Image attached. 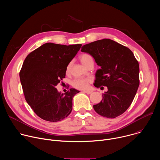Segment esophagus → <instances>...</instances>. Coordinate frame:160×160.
<instances>
[{"label":"esophagus","instance_id":"34e87169","mask_svg":"<svg viewBox=\"0 0 160 160\" xmlns=\"http://www.w3.org/2000/svg\"><path fill=\"white\" fill-rule=\"evenodd\" d=\"M83 92L87 93L88 94H91V93L92 92V90H84V91H83Z\"/></svg>","mask_w":160,"mask_h":160}]
</instances>
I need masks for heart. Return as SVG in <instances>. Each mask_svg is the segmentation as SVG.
Here are the masks:
<instances>
[{
	"label": "heart",
	"mask_w": 160,
	"mask_h": 160,
	"mask_svg": "<svg viewBox=\"0 0 160 160\" xmlns=\"http://www.w3.org/2000/svg\"><path fill=\"white\" fill-rule=\"evenodd\" d=\"M80 60L82 63L86 67H87L90 64H94V59L92 56L88 54H82L80 56ZM72 66V62H70L68 64L66 67V71L68 72L70 70ZM91 82V79L89 78H76L72 82V85L73 87L80 89L85 90L88 88L89 86V83Z\"/></svg>",
	"instance_id": "heart-1"
}]
</instances>
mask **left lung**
Listing matches in <instances>:
<instances>
[{
  "mask_svg": "<svg viewBox=\"0 0 160 160\" xmlns=\"http://www.w3.org/2000/svg\"><path fill=\"white\" fill-rule=\"evenodd\" d=\"M82 52L92 56L101 68L96 73L94 85L108 87L103 98L94 109L101 116L115 118L132 104L139 86V65L127 47L109 38L82 47Z\"/></svg>",
  "mask_w": 160,
  "mask_h": 160,
  "instance_id": "obj_1",
  "label": "left lung"
}]
</instances>
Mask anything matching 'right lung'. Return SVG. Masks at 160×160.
Returning <instances> with one entry per match:
<instances>
[{"label":"right lung","mask_w":160,"mask_h":160,"mask_svg":"<svg viewBox=\"0 0 160 160\" xmlns=\"http://www.w3.org/2000/svg\"><path fill=\"white\" fill-rule=\"evenodd\" d=\"M82 44L44 43L25 58L19 72L25 99L36 115L49 122H59L72 111V100L80 91L59 92L56 85L65 78L66 67Z\"/></svg>","instance_id":"obj_1"}]
</instances>
